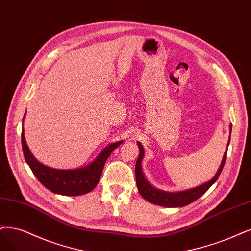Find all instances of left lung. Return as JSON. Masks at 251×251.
I'll return each mask as SVG.
<instances>
[{"instance_id":"1","label":"left lung","mask_w":251,"mask_h":251,"mask_svg":"<svg viewBox=\"0 0 251 251\" xmlns=\"http://www.w3.org/2000/svg\"><path fill=\"white\" fill-rule=\"evenodd\" d=\"M230 131H231V125H230ZM230 142V137L227 143V147ZM138 147H140V156L136 160L135 164V179H136V186L138 191H140L141 196L147 200L148 201H150L152 203H155V205H158L161 207H166V208H177V207H184L187 206L192 201H197L200 199L203 193H205L213 184H214L218 177L220 176V173L224 169L226 160V153H227V147H226V151L224 155V158H222L221 164L219 166V169L214 176V178L210 180L209 182L201 184L198 187H194L191 189H187L184 191H178V192H166L162 191L159 189H156L153 187L152 185L148 182L145 178L143 170H142V161L144 158V148L140 142H137Z\"/></svg>"}]
</instances>
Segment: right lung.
I'll return each instance as SVG.
<instances>
[{
    "mask_svg": "<svg viewBox=\"0 0 251 251\" xmlns=\"http://www.w3.org/2000/svg\"><path fill=\"white\" fill-rule=\"evenodd\" d=\"M122 143L123 141L110 144L101 151L94 161L87 166H83V168L75 170H55L43 165L38 160L35 159V157L32 155L29 147L26 145L24 128L22 130L24 156L35 177L40 181L43 186L51 192L68 197L81 196V194H86L94 189L100 180L105 161L111 152Z\"/></svg>",
    "mask_w": 251,
    "mask_h": 251,
    "instance_id": "obj_1",
    "label": "right lung"
}]
</instances>
